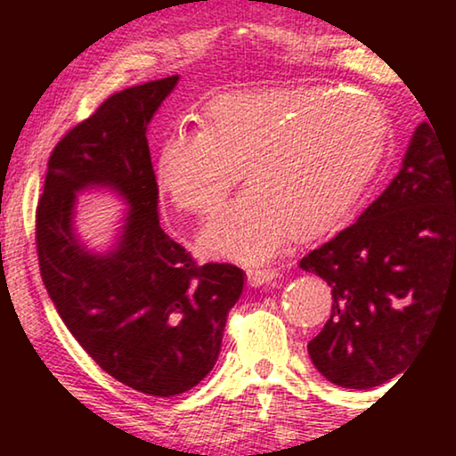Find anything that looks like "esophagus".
Instances as JSON below:
<instances>
[{
	"label": "esophagus",
	"mask_w": 456,
	"mask_h": 456,
	"mask_svg": "<svg viewBox=\"0 0 456 456\" xmlns=\"http://www.w3.org/2000/svg\"><path fill=\"white\" fill-rule=\"evenodd\" d=\"M248 274V282L253 287H261V285H268V282L279 279V270L274 268H253L246 272Z\"/></svg>",
	"instance_id": "1"
}]
</instances>
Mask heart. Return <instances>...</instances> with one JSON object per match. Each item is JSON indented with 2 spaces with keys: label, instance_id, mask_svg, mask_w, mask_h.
Returning <instances> with one entry per match:
<instances>
[{
  "label": "heart",
  "instance_id": "heart-1",
  "mask_svg": "<svg viewBox=\"0 0 456 456\" xmlns=\"http://www.w3.org/2000/svg\"><path fill=\"white\" fill-rule=\"evenodd\" d=\"M390 122L373 98L328 87L224 92L201 128L174 130L156 159V186L186 214H210L238 184L248 191L201 233L206 253L261 264L289 233L311 240L354 210L386 156Z\"/></svg>",
  "mask_w": 456,
  "mask_h": 456
}]
</instances>
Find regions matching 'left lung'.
<instances>
[{"mask_svg":"<svg viewBox=\"0 0 456 456\" xmlns=\"http://www.w3.org/2000/svg\"><path fill=\"white\" fill-rule=\"evenodd\" d=\"M300 268L332 287L330 319L308 343L323 378L366 390L410 366L456 294V159L433 122L416 128L390 186Z\"/></svg>","mask_w":456,"mask_h":456,"instance_id":"1","label":"left lung"}]
</instances>
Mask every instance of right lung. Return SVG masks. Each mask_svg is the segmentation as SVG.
I'll list each match as a JSON object with an SVG mask.
<instances>
[{"mask_svg":"<svg viewBox=\"0 0 456 456\" xmlns=\"http://www.w3.org/2000/svg\"><path fill=\"white\" fill-rule=\"evenodd\" d=\"M177 75L113 94L61 137L36 208V253L49 297L104 373L151 396L191 390L216 364L224 323L244 287L233 264H197L159 221L145 130ZM111 185L131 212L109 256L71 233L74 192Z\"/></svg>","mask_w":456,"mask_h":456,"instance_id":"obj_1","label":"right lung"}]
</instances>
